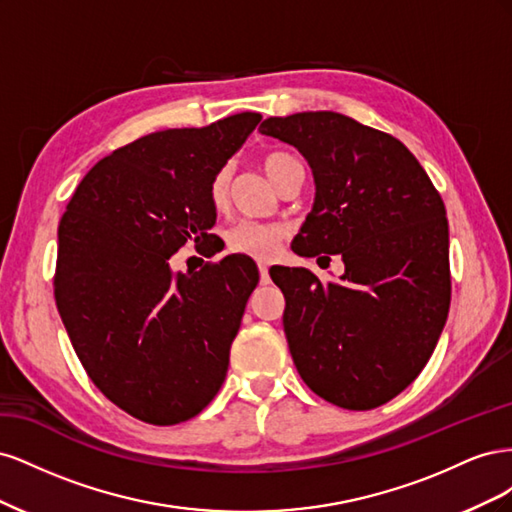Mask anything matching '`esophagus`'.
I'll return each mask as SVG.
<instances>
[{"mask_svg": "<svg viewBox=\"0 0 512 512\" xmlns=\"http://www.w3.org/2000/svg\"><path fill=\"white\" fill-rule=\"evenodd\" d=\"M258 271H260L262 284H267V280H269V265H267V262H258Z\"/></svg>", "mask_w": 512, "mask_h": 512, "instance_id": "1", "label": "esophagus"}]
</instances>
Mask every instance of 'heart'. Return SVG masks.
Listing matches in <instances>:
<instances>
[{
    "instance_id": "b5f03b06",
    "label": "heart",
    "mask_w": 512,
    "mask_h": 512,
    "mask_svg": "<svg viewBox=\"0 0 512 512\" xmlns=\"http://www.w3.org/2000/svg\"><path fill=\"white\" fill-rule=\"evenodd\" d=\"M294 158L284 151H271L267 156H262V168L265 173L275 181L280 177L286 164H290ZM230 194V168L220 166L215 170L209 181V203L213 209H226ZM286 239V228L280 224L269 222H254V220H241L235 226H230L226 232L228 250L235 254L250 256L256 260H271L277 252L282 250V243Z\"/></svg>"
}]
</instances>
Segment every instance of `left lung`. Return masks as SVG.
Wrapping results in <instances>:
<instances>
[{"mask_svg":"<svg viewBox=\"0 0 512 512\" xmlns=\"http://www.w3.org/2000/svg\"><path fill=\"white\" fill-rule=\"evenodd\" d=\"M258 132L297 147L314 170L316 203L292 252L337 254L346 267L329 284L303 267L271 273L288 294L292 361L329 404L378 408L421 374L451 307L442 198L404 143L346 115L269 117Z\"/></svg>","mask_w":512,"mask_h":512,"instance_id":"8db88e82","label":"left lung"}]
</instances>
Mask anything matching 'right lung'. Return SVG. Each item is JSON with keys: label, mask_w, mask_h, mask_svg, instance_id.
<instances>
[{"label": "right lung", "mask_w": 512, "mask_h": 512, "mask_svg": "<svg viewBox=\"0 0 512 512\" xmlns=\"http://www.w3.org/2000/svg\"><path fill=\"white\" fill-rule=\"evenodd\" d=\"M260 119L239 113L136 138L89 170L59 222L61 322L91 382L138 421H188L226 378L258 269L226 256L173 275L168 258L211 237L209 181Z\"/></svg>", "instance_id": "1"}]
</instances>
